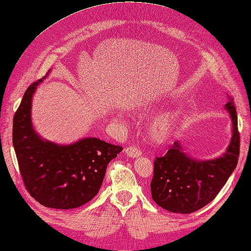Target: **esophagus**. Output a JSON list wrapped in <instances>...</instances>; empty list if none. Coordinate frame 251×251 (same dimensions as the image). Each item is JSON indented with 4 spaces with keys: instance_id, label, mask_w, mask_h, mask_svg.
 Here are the masks:
<instances>
[{
    "instance_id": "esophagus-1",
    "label": "esophagus",
    "mask_w": 251,
    "mask_h": 251,
    "mask_svg": "<svg viewBox=\"0 0 251 251\" xmlns=\"http://www.w3.org/2000/svg\"><path fill=\"white\" fill-rule=\"evenodd\" d=\"M125 153L128 157H131V158H136V157H139L142 155L141 151L138 150L137 147H134V146H129V147H127V149H125Z\"/></svg>"
}]
</instances>
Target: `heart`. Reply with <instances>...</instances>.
Instances as JSON below:
<instances>
[{"instance_id": "obj_1", "label": "heart", "mask_w": 251, "mask_h": 251, "mask_svg": "<svg viewBox=\"0 0 251 251\" xmlns=\"http://www.w3.org/2000/svg\"><path fill=\"white\" fill-rule=\"evenodd\" d=\"M178 115L174 111L166 112L151 122L149 127L150 139L157 144H163L171 139L177 124Z\"/></svg>"}]
</instances>
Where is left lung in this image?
<instances>
[{"instance_id":"obj_1","label":"left lung","mask_w":251,"mask_h":251,"mask_svg":"<svg viewBox=\"0 0 251 251\" xmlns=\"http://www.w3.org/2000/svg\"><path fill=\"white\" fill-rule=\"evenodd\" d=\"M225 108L232 120V138L226 152L207 161L192 159L180 142H175L163 157L153 162L151 197L160 207L188 214L203 208L216 197L236 168L240 156V132L232 98Z\"/></svg>"}]
</instances>
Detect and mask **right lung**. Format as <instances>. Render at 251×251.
Returning a JSON list of instances; mask_svg holds the SVG:
<instances>
[{
    "label": "right lung",
    "mask_w": 251,
    "mask_h": 251,
    "mask_svg": "<svg viewBox=\"0 0 251 251\" xmlns=\"http://www.w3.org/2000/svg\"><path fill=\"white\" fill-rule=\"evenodd\" d=\"M39 79L27 88L14 115L12 144L25 188L44 207L74 209L98 194L108 163L123 147L98 138L59 145L40 138L31 125V99Z\"/></svg>",
    "instance_id": "add662e5"
}]
</instances>
